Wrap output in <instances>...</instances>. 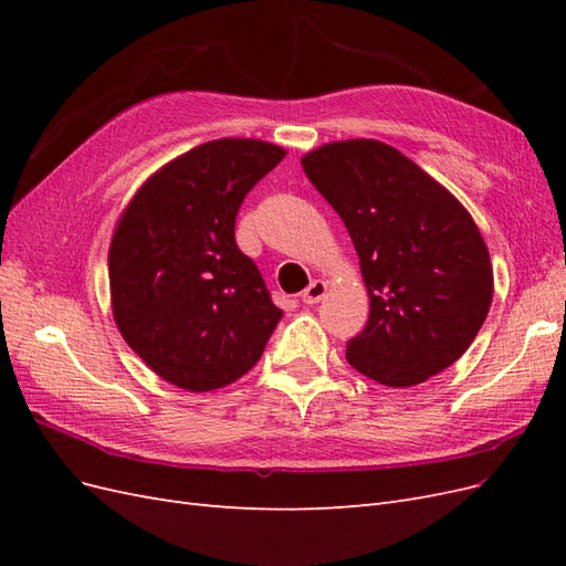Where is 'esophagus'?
<instances>
[{
    "label": "esophagus",
    "instance_id": "34e87169",
    "mask_svg": "<svg viewBox=\"0 0 566 566\" xmlns=\"http://www.w3.org/2000/svg\"><path fill=\"white\" fill-rule=\"evenodd\" d=\"M325 290H328V285H325L323 281H312L310 287H306L304 293H302V302L310 304V306L318 304L325 297Z\"/></svg>",
    "mask_w": 566,
    "mask_h": 566
}]
</instances>
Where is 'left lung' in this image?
<instances>
[{"label":"left lung","instance_id":"1","mask_svg":"<svg viewBox=\"0 0 566 566\" xmlns=\"http://www.w3.org/2000/svg\"><path fill=\"white\" fill-rule=\"evenodd\" d=\"M304 175L345 221L370 295L347 361L387 387H413L455 364L493 297L489 250L470 212L397 148L325 144Z\"/></svg>","mask_w":566,"mask_h":566}]
</instances>
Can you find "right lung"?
Masks as SVG:
<instances>
[{
    "mask_svg": "<svg viewBox=\"0 0 566 566\" xmlns=\"http://www.w3.org/2000/svg\"><path fill=\"white\" fill-rule=\"evenodd\" d=\"M283 158L254 139L200 144L127 205L108 252L113 316L163 380L210 391L260 361L283 312L235 243V214Z\"/></svg>",
    "mask_w": 566,
    "mask_h": 566,
    "instance_id": "1",
    "label": "right lung"
}]
</instances>
